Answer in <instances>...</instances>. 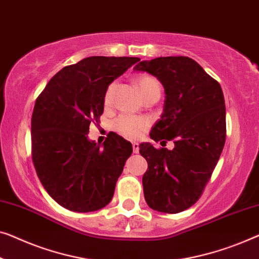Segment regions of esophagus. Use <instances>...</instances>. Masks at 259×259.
<instances>
[{
	"label": "esophagus",
	"instance_id": "obj_1",
	"mask_svg": "<svg viewBox=\"0 0 259 259\" xmlns=\"http://www.w3.org/2000/svg\"><path fill=\"white\" fill-rule=\"evenodd\" d=\"M132 147H133V152L134 153H139V144L138 142H132Z\"/></svg>",
	"mask_w": 259,
	"mask_h": 259
}]
</instances>
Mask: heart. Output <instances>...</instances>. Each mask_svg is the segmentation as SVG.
Wrapping results in <instances>:
<instances>
[{"label":"heart","instance_id":"heart-1","mask_svg":"<svg viewBox=\"0 0 259 259\" xmlns=\"http://www.w3.org/2000/svg\"><path fill=\"white\" fill-rule=\"evenodd\" d=\"M138 86L140 90L142 97L152 95V93H160L161 86L154 77L152 76H140L138 78ZM115 84H111L108 86L104 95V104L105 106H110L113 99ZM149 126L148 118L142 117H134V115H120L118 119H115L113 122V130L115 132L120 134V136L128 138V139H136Z\"/></svg>","mask_w":259,"mask_h":259}]
</instances>
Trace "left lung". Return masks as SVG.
I'll return each instance as SVG.
<instances>
[{"instance_id": "left-lung-1", "label": "left lung", "mask_w": 259, "mask_h": 259, "mask_svg": "<svg viewBox=\"0 0 259 259\" xmlns=\"http://www.w3.org/2000/svg\"><path fill=\"white\" fill-rule=\"evenodd\" d=\"M136 71L156 77L164 89L161 119L149 136L174 142V148L139 146L148 168L142 176L145 200L160 212L192 207L203 193L226 142V104L219 81L189 57H159L139 62Z\"/></svg>"}]
</instances>
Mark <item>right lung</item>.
<instances>
[{"label":"right lung","mask_w":259,"mask_h":259,"mask_svg":"<svg viewBox=\"0 0 259 259\" xmlns=\"http://www.w3.org/2000/svg\"><path fill=\"white\" fill-rule=\"evenodd\" d=\"M138 57L92 56L63 67L36 99L31 118L32 162L48 194L71 211L110 203L132 154L130 141L108 133L102 147L89 140L90 123L104 112L108 85Z\"/></svg>","instance_id":"1"}]
</instances>
